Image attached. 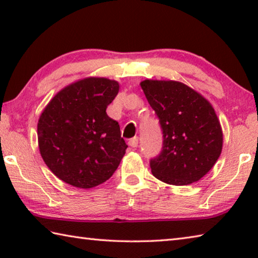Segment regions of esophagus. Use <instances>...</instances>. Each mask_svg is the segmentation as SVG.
<instances>
[{
    "label": "esophagus",
    "instance_id": "esophagus-1",
    "mask_svg": "<svg viewBox=\"0 0 258 258\" xmlns=\"http://www.w3.org/2000/svg\"><path fill=\"white\" fill-rule=\"evenodd\" d=\"M128 145L132 147V148H137L139 145V139L138 138H133V139H130L128 141Z\"/></svg>",
    "mask_w": 258,
    "mask_h": 258
}]
</instances>
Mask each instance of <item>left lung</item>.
I'll return each mask as SVG.
<instances>
[{"label":"left lung","instance_id":"1","mask_svg":"<svg viewBox=\"0 0 258 258\" xmlns=\"http://www.w3.org/2000/svg\"><path fill=\"white\" fill-rule=\"evenodd\" d=\"M141 87L159 119L163 147L150 159L151 172L173 185L197 182L221 155L223 134L206 99L174 81H143Z\"/></svg>","mask_w":258,"mask_h":258}]
</instances>
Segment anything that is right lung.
Here are the masks:
<instances>
[{"mask_svg":"<svg viewBox=\"0 0 258 258\" xmlns=\"http://www.w3.org/2000/svg\"><path fill=\"white\" fill-rule=\"evenodd\" d=\"M119 85L90 77L64 87L47 104L37 124L43 160L61 181L90 189L106 182L125 155L119 125L106 109Z\"/></svg>","mask_w":258,"mask_h":258,"instance_id":"add662e5","label":"right lung"}]
</instances>
